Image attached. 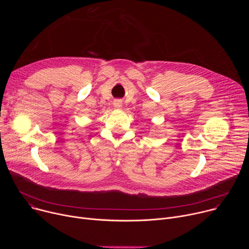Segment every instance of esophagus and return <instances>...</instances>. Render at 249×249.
Returning a JSON list of instances; mask_svg holds the SVG:
<instances>
[{"label":"esophagus","mask_w":249,"mask_h":249,"mask_svg":"<svg viewBox=\"0 0 249 249\" xmlns=\"http://www.w3.org/2000/svg\"><path fill=\"white\" fill-rule=\"evenodd\" d=\"M114 106L116 108H120L121 106H122V101L121 100H114Z\"/></svg>","instance_id":"34e87169"}]
</instances>
